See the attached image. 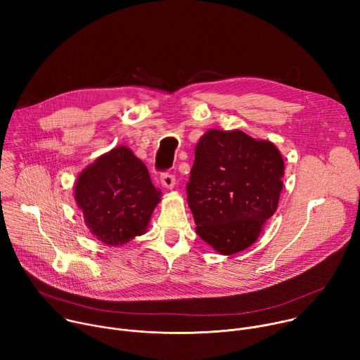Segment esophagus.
Here are the masks:
<instances>
[{
	"instance_id": "esophagus-1",
	"label": "esophagus",
	"mask_w": 360,
	"mask_h": 360,
	"mask_svg": "<svg viewBox=\"0 0 360 360\" xmlns=\"http://www.w3.org/2000/svg\"><path fill=\"white\" fill-rule=\"evenodd\" d=\"M161 184L167 189H172L175 186V175L171 172H162L161 174Z\"/></svg>"
}]
</instances>
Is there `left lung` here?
<instances>
[{
    "instance_id": "8db88e82",
    "label": "left lung",
    "mask_w": 360,
    "mask_h": 360,
    "mask_svg": "<svg viewBox=\"0 0 360 360\" xmlns=\"http://www.w3.org/2000/svg\"><path fill=\"white\" fill-rule=\"evenodd\" d=\"M283 171L272 142L242 131H208L195 148L186 184L196 233L222 255L250 246L278 208Z\"/></svg>"
}]
</instances>
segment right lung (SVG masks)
<instances>
[{"mask_svg":"<svg viewBox=\"0 0 360 360\" xmlns=\"http://www.w3.org/2000/svg\"><path fill=\"white\" fill-rule=\"evenodd\" d=\"M75 200L91 233L102 243L120 246L146 231L161 191L132 150L117 146L81 172Z\"/></svg>","mask_w":360,"mask_h":360,"instance_id":"obj_1","label":"right lung"}]
</instances>
